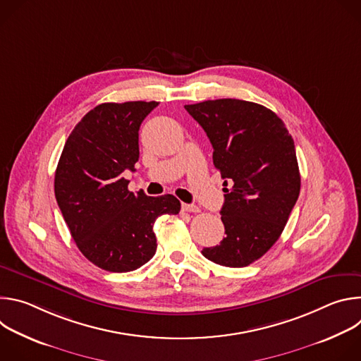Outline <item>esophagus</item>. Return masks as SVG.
I'll return each mask as SVG.
<instances>
[{
  "mask_svg": "<svg viewBox=\"0 0 361 361\" xmlns=\"http://www.w3.org/2000/svg\"><path fill=\"white\" fill-rule=\"evenodd\" d=\"M181 209L183 212H187V213H200V209L194 204H181Z\"/></svg>",
  "mask_w": 361,
  "mask_h": 361,
  "instance_id": "34e87169",
  "label": "esophagus"
}]
</instances>
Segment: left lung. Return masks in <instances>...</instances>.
<instances>
[{
    "mask_svg": "<svg viewBox=\"0 0 361 361\" xmlns=\"http://www.w3.org/2000/svg\"><path fill=\"white\" fill-rule=\"evenodd\" d=\"M214 148L221 173L226 237L202 248L210 262L245 267L263 257L281 235L300 194L293 137L281 118L251 101L221 98L184 106Z\"/></svg>",
    "mask_w": 361,
    "mask_h": 361,
    "instance_id": "obj_1",
    "label": "left lung"
}]
</instances>
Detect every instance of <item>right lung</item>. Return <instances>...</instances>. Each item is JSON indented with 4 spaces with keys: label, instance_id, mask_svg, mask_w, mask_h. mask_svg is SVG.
I'll return each instance as SVG.
<instances>
[{
    "label": "right lung",
    "instance_id": "obj_1",
    "mask_svg": "<svg viewBox=\"0 0 361 361\" xmlns=\"http://www.w3.org/2000/svg\"><path fill=\"white\" fill-rule=\"evenodd\" d=\"M157 101L104 102L74 127L56 170L59 207L77 247L97 267L127 273L156 254L152 226L163 214H178L171 195L128 191L126 170L135 171L138 130Z\"/></svg>",
    "mask_w": 361,
    "mask_h": 361
}]
</instances>
